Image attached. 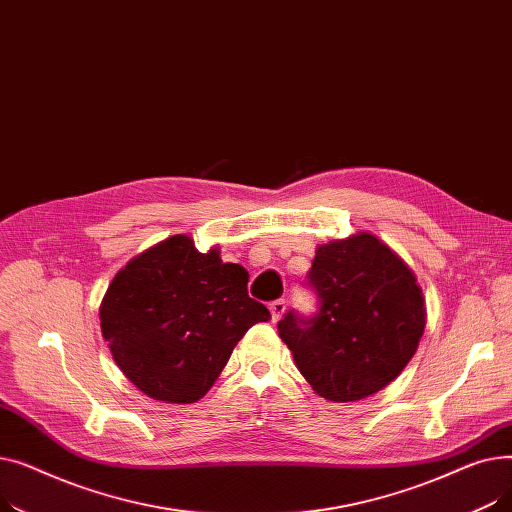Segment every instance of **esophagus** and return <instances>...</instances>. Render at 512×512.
<instances>
[{
  "label": "esophagus",
  "mask_w": 512,
  "mask_h": 512,
  "mask_svg": "<svg viewBox=\"0 0 512 512\" xmlns=\"http://www.w3.org/2000/svg\"><path fill=\"white\" fill-rule=\"evenodd\" d=\"M270 311H272V319L278 321V319L284 315V311H286V299L274 301V303L270 305Z\"/></svg>",
  "instance_id": "1"
}]
</instances>
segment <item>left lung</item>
Returning a JSON list of instances; mask_svg holds the SVG:
<instances>
[{
    "label": "left lung",
    "instance_id": "1",
    "mask_svg": "<svg viewBox=\"0 0 512 512\" xmlns=\"http://www.w3.org/2000/svg\"><path fill=\"white\" fill-rule=\"evenodd\" d=\"M307 278L317 313L288 311L278 332L311 388L326 400L353 402L394 382L425 328L411 267L378 236L359 232L319 245Z\"/></svg>",
    "mask_w": 512,
    "mask_h": 512
}]
</instances>
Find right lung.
<instances>
[{"label":"right lung","mask_w":512,"mask_h":512,"mask_svg":"<svg viewBox=\"0 0 512 512\" xmlns=\"http://www.w3.org/2000/svg\"><path fill=\"white\" fill-rule=\"evenodd\" d=\"M249 274L218 249L176 234L130 259L99 307L116 365L155 400L191 405L218 380L245 332L270 319L247 292Z\"/></svg>","instance_id":"obj_1"}]
</instances>
